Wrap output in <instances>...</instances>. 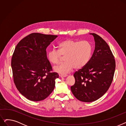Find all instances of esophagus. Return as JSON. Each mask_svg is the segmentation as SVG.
<instances>
[{"label": "esophagus", "mask_w": 126, "mask_h": 126, "mask_svg": "<svg viewBox=\"0 0 126 126\" xmlns=\"http://www.w3.org/2000/svg\"><path fill=\"white\" fill-rule=\"evenodd\" d=\"M61 77V78H65V77H66L67 76V75H61L60 76Z\"/></svg>", "instance_id": "1"}]
</instances>
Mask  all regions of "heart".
<instances>
[{
    "label": "heart",
    "instance_id": "b5f03b06",
    "mask_svg": "<svg viewBox=\"0 0 126 126\" xmlns=\"http://www.w3.org/2000/svg\"><path fill=\"white\" fill-rule=\"evenodd\" d=\"M58 50L52 49L48 51L47 58L52 64L59 63L62 56L65 57V63L54 67L55 72L66 75L73 69L84 67L89 62L92 52V46L87 41H77L68 39L60 43Z\"/></svg>",
    "mask_w": 126,
    "mask_h": 126
}]
</instances>
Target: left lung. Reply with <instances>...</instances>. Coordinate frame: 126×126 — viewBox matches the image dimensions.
Segmentation results:
<instances>
[{"mask_svg":"<svg viewBox=\"0 0 126 126\" xmlns=\"http://www.w3.org/2000/svg\"><path fill=\"white\" fill-rule=\"evenodd\" d=\"M94 37L95 49L88 63L74 75L75 84L71 86L74 96L84 102H94L107 91L113 80L115 61L109 45L100 36Z\"/></svg>","mask_w":126,"mask_h":126,"instance_id":"left-lung-1","label":"left lung"}]
</instances>
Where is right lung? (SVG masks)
Masks as SVG:
<instances>
[{
    "label": "right lung",
    "mask_w": 126,
    "mask_h": 126,
    "mask_svg": "<svg viewBox=\"0 0 126 126\" xmlns=\"http://www.w3.org/2000/svg\"><path fill=\"white\" fill-rule=\"evenodd\" d=\"M57 35L32 33L16 45L12 58L11 66L16 87L28 100H44L54 90L57 72L47 58L46 49Z\"/></svg>",
    "instance_id": "add662e5"
}]
</instances>
